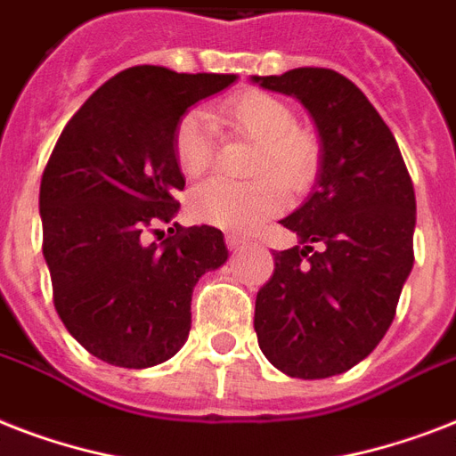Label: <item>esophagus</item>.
Here are the masks:
<instances>
[{
	"label": "esophagus",
	"mask_w": 456,
	"mask_h": 456,
	"mask_svg": "<svg viewBox=\"0 0 456 456\" xmlns=\"http://www.w3.org/2000/svg\"><path fill=\"white\" fill-rule=\"evenodd\" d=\"M224 241H227L229 250H241L243 246H248V239L241 234H234V232H229V234L224 236Z\"/></svg>",
	"instance_id": "1"
}]
</instances>
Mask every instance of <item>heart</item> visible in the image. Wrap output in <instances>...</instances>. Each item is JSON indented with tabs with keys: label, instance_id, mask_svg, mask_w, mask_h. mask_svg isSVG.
Instances as JSON below:
<instances>
[{
	"label": "heart",
	"instance_id": "b5f03b06",
	"mask_svg": "<svg viewBox=\"0 0 456 456\" xmlns=\"http://www.w3.org/2000/svg\"><path fill=\"white\" fill-rule=\"evenodd\" d=\"M217 116L232 130L256 139L250 175L236 184L224 179L203 182L189 193V213L199 222L234 232H250L281 210L286 191H303L319 163V146L310 132L296 127L291 109L265 92H241L222 103ZM215 125L203 110H189L175 127V158L186 177H200L213 163ZM282 179L279 183L276 177Z\"/></svg>",
	"mask_w": 456,
	"mask_h": 456
}]
</instances>
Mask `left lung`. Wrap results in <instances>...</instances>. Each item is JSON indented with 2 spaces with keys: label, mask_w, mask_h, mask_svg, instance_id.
Instances as JSON below:
<instances>
[{
  "label": "left lung",
  "mask_w": 456,
  "mask_h": 456,
  "mask_svg": "<svg viewBox=\"0 0 456 456\" xmlns=\"http://www.w3.org/2000/svg\"><path fill=\"white\" fill-rule=\"evenodd\" d=\"M250 82L296 99L319 137L317 182L281 220L300 246L272 253L257 291V343L286 376L329 379L364 360L395 317L414 265V186L393 132L346 75L293 68Z\"/></svg>",
  "instance_id": "1"
}]
</instances>
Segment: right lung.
<instances>
[{
    "instance_id": "1",
    "label": "right lung",
    "mask_w": 456,
    "mask_h": 456,
    "mask_svg": "<svg viewBox=\"0 0 456 456\" xmlns=\"http://www.w3.org/2000/svg\"><path fill=\"white\" fill-rule=\"evenodd\" d=\"M234 82L127 68L82 103L53 146L39 186L53 305L70 336L113 367L170 360L189 338L193 286L227 263L220 229L175 224L163 243H146L144 232L179 210V118Z\"/></svg>"
}]
</instances>
